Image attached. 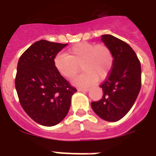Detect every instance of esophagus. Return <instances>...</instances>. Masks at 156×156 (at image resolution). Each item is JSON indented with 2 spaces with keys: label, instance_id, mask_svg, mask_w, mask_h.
Returning a JSON list of instances; mask_svg holds the SVG:
<instances>
[{
  "label": "esophagus",
  "instance_id": "esophagus-1",
  "mask_svg": "<svg viewBox=\"0 0 156 156\" xmlns=\"http://www.w3.org/2000/svg\"><path fill=\"white\" fill-rule=\"evenodd\" d=\"M89 90H90L87 89V88H79V89H78V91H80V92H83V93L88 92Z\"/></svg>",
  "mask_w": 156,
  "mask_h": 156
}]
</instances>
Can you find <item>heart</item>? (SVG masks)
I'll return each mask as SVG.
<instances>
[{"label": "heart", "instance_id": "obj_1", "mask_svg": "<svg viewBox=\"0 0 156 156\" xmlns=\"http://www.w3.org/2000/svg\"><path fill=\"white\" fill-rule=\"evenodd\" d=\"M113 64V55L108 47L85 42L71 48L66 54L60 53L54 58L57 71L68 79L78 73L80 65L84 71L73 80V84L77 86H86L96 80H104L111 71Z\"/></svg>", "mask_w": 156, "mask_h": 156}]
</instances>
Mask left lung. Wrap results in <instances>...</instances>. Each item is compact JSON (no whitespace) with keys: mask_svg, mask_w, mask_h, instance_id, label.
<instances>
[{"mask_svg":"<svg viewBox=\"0 0 156 156\" xmlns=\"http://www.w3.org/2000/svg\"><path fill=\"white\" fill-rule=\"evenodd\" d=\"M101 41L112 51V71L100 85L103 97L92 102L91 107L99 118L117 122L126 115L134 105L141 86L140 61L133 49L113 35L104 34Z\"/></svg>","mask_w":156,"mask_h":156,"instance_id":"obj_1","label":"left lung"}]
</instances>
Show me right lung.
Returning <instances> with one entry per match:
<instances>
[{
    "label": "right lung",
    "mask_w": 156,
    "mask_h": 156,
    "mask_svg": "<svg viewBox=\"0 0 156 156\" xmlns=\"http://www.w3.org/2000/svg\"><path fill=\"white\" fill-rule=\"evenodd\" d=\"M66 45L38 41L22 54L17 65L16 89L20 103L34 121L45 127L62 121L77 91L54 66V58Z\"/></svg>",
    "instance_id": "obj_1"
}]
</instances>
